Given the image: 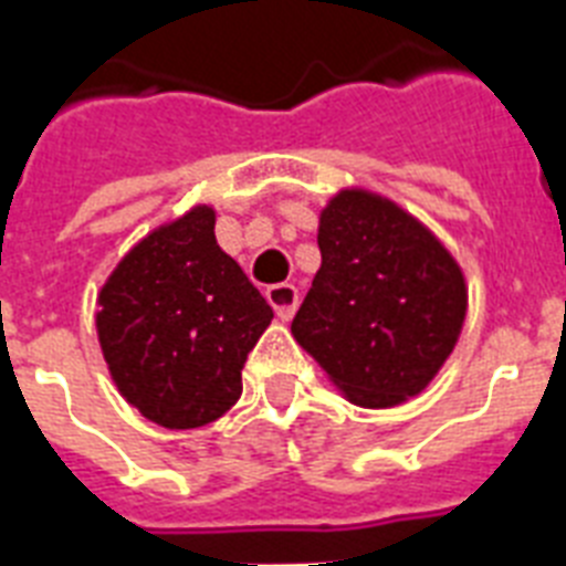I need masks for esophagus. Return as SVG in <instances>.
Listing matches in <instances>:
<instances>
[{
  "mask_svg": "<svg viewBox=\"0 0 566 566\" xmlns=\"http://www.w3.org/2000/svg\"><path fill=\"white\" fill-rule=\"evenodd\" d=\"M268 302L275 307V314L282 316V319H291V316L296 314V305H298V287L291 282L270 284Z\"/></svg>",
  "mask_w": 566,
  "mask_h": 566,
  "instance_id": "obj_1",
  "label": "esophagus"
}]
</instances>
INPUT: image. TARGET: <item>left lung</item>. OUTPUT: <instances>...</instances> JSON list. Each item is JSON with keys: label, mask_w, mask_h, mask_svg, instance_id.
Returning <instances> with one entry per match:
<instances>
[{"label": "left lung", "mask_w": 566, "mask_h": 566, "mask_svg": "<svg viewBox=\"0 0 566 566\" xmlns=\"http://www.w3.org/2000/svg\"><path fill=\"white\" fill-rule=\"evenodd\" d=\"M323 268L293 337L360 407H392L433 380L465 319V279L416 218L343 191L319 218Z\"/></svg>", "instance_id": "8db88e82"}]
</instances>
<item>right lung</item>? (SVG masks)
I'll list each match as a JSON object with an SVG mask.
<instances>
[{"instance_id": "add662e5", "label": "right lung", "mask_w": 566, "mask_h": 566, "mask_svg": "<svg viewBox=\"0 0 566 566\" xmlns=\"http://www.w3.org/2000/svg\"><path fill=\"white\" fill-rule=\"evenodd\" d=\"M273 319L197 206L133 247L98 296V339L116 387L171 430L203 427L241 398V369Z\"/></svg>"}]
</instances>
